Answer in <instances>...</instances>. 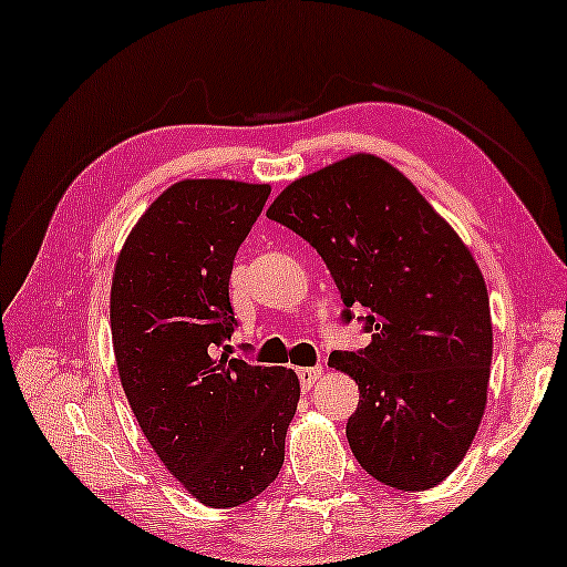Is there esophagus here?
I'll list each match as a JSON object with an SVG mask.
<instances>
[{
	"mask_svg": "<svg viewBox=\"0 0 567 567\" xmlns=\"http://www.w3.org/2000/svg\"><path fill=\"white\" fill-rule=\"evenodd\" d=\"M320 377H323V369H320V367H302V369H298V379H300V384L306 386V390H310V386L316 384Z\"/></svg>",
	"mask_w": 567,
	"mask_h": 567,
	"instance_id": "1",
	"label": "esophagus"
}]
</instances>
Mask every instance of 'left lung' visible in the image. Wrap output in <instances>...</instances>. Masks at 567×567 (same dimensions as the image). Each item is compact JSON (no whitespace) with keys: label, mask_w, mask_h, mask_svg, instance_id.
Masks as SVG:
<instances>
[{"label":"left lung","mask_w":567,"mask_h":567,"mask_svg":"<svg viewBox=\"0 0 567 567\" xmlns=\"http://www.w3.org/2000/svg\"><path fill=\"white\" fill-rule=\"evenodd\" d=\"M267 218L323 257L343 320L371 341L328 364L359 384L346 437L377 481L425 492L463 461L486 408L492 312L461 236L382 157L351 155L287 185Z\"/></svg>","instance_id":"left-lung-1"}]
</instances>
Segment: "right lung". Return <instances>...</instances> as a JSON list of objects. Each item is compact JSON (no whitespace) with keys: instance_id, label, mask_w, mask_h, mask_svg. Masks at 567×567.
Returning a JSON list of instances; mask_svg holds the SVG:
<instances>
[{"instance_id":"right-lung-1","label":"right lung","mask_w":567,"mask_h":567,"mask_svg":"<svg viewBox=\"0 0 567 567\" xmlns=\"http://www.w3.org/2000/svg\"><path fill=\"white\" fill-rule=\"evenodd\" d=\"M269 185L181 181L126 236L112 280L120 379L163 466L200 504L255 499L285 461L300 400L292 369L218 357L236 326L234 257Z\"/></svg>"}]
</instances>
